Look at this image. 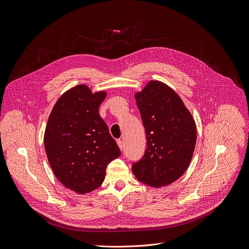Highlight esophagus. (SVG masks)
<instances>
[{
    "mask_svg": "<svg viewBox=\"0 0 249 249\" xmlns=\"http://www.w3.org/2000/svg\"><path fill=\"white\" fill-rule=\"evenodd\" d=\"M117 143H118V145H119L121 150H123V149H124V142H123V140H122V139H118V140H117Z\"/></svg>",
    "mask_w": 249,
    "mask_h": 249,
    "instance_id": "esophagus-1",
    "label": "esophagus"
}]
</instances>
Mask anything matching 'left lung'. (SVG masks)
Segmentation results:
<instances>
[{"mask_svg":"<svg viewBox=\"0 0 249 249\" xmlns=\"http://www.w3.org/2000/svg\"><path fill=\"white\" fill-rule=\"evenodd\" d=\"M146 133L143 157L132 164L135 178L160 187L180 178L196 143L195 122L179 96L160 81H150L135 95Z\"/></svg>","mask_w":249,"mask_h":249,"instance_id":"8db88e82","label":"left lung"}]
</instances>
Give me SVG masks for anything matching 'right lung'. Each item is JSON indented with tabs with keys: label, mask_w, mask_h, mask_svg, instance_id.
Masks as SVG:
<instances>
[{
	"label": "right lung",
	"mask_w": 249,
	"mask_h": 249,
	"mask_svg": "<svg viewBox=\"0 0 249 249\" xmlns=\"http://www.w3.org/2000/svg\"><path fill=\"white\" fill-rule=\"evenodd\" d=\"M105 92L92 93L77 85L64 93L48 119L44 144L57 178L77 193L102 184L107 165L121 150L99 115Z\"/></svg>",
	"instance_id": "right-lung-1"
}]
</instances>
